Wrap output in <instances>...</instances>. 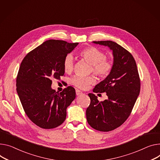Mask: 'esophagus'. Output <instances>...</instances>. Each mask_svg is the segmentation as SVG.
<instances>
[{"label": "esophagus", "instance_id": "obj_1", "mask_svg": "<svg viewBox=\"0 0 160 160\" xmlns=\"http://www.w3.org/2000/svg\"><path fill=\"white\" fill-rule=\"evenodd\" d=\"M76 95H81L82 93L80 91V90H76Z\"/></svg>", "mask_w": 160, "mask_h": 160}]
</instances>
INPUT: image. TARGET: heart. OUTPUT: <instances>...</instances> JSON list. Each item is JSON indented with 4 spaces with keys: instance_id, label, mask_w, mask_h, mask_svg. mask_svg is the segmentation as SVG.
I'll use <instances>...</instances> for the list:
<instances>
[{
    "instance_id": "b5f03b06",
    "label": "heart",
    "mask_w": 160,
    "mask_h": 160,
    "mask_svg": "<svg viewBox=\"0 0 160 160\" xmlns=\"http://www.w3.org/2000/svg\"><path fill=\"white\" fill-rule=\"evenodd\" d=\"M81 57L91 65L93 72L101 78H105L109 75L113 69V63L110 60L106 59L105 54L96 47H88L80 52ZM74 60L71 54L65 56L63 61V68L65 72L70 73L73 69ZM95 82L93 76L84 78L76 76L71 79V82L75 87L81 88H87L90 84Z\"/></svg>"
}]
</instances>
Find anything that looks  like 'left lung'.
<instances>
[{
  "mask_svg": "<svg viewBox=\"0 0 160 160\" xmlns=\"http://www.w3.org/2000/svg\"><path fill=\"white\" fill-rule=\"evenodd\" d=\"M112 51L113 69L93 90L106 92L108 99L99 102L93 93H89L90 104L86 111L87 122L100 131H112L124 123L131 114L140 90V80L134 58L124 48L113 41L93 42Z\"/></svg>",
  "mask_w": 160,
  "mask_h": 160,
  "instance_id": "1",
  "label": "left lung"
}]
</instances>
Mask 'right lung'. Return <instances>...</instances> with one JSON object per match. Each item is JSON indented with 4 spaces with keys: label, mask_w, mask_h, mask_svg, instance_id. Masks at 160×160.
<instances>
[{
    "label": "right lung",
    "mask_w": 160,
    "mask_h": 160,
    "mask_svg": "<svg viewBox=\"0 0 160 160\" xmlns=\"http://www.w3.org/2000/svg\"><path fill=\"white\" fill-rule=\"evenodd\" d=\"M79 43L48 40L29 52L22 60L17 78V92L29 119L43 129L60 126L67 108L76 98V90L68 87L63 92L52 89L51 78L65 73L63 61Z\"/></svg>",
    "instance_id": "1"
}]
</instances>
